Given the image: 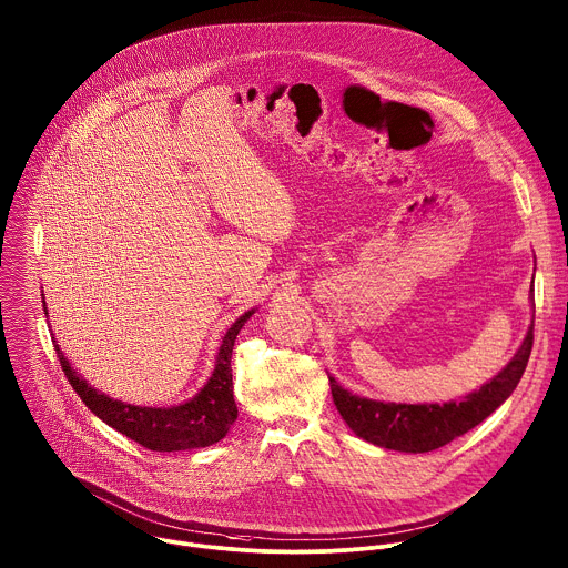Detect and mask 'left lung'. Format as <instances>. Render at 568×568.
I'll return each mask as SVG.
<instances>
[{
  "label": "left lung",
  "mask_w": 568,
  "mask_h": 568,
  "mask_svg": "<svg viewBox=\"0 0 568 568\" xmlns=\"http://www.w3.org/2000/svg\"><path fill=\"white\" fill-rule=\"evenodd\" d=\"M531 347L534 325L529 327V334L514 361L496 378H491V383L483 385L463 400H452L445 405L378 403L349 394L329 376L332 398L343 420L358 438L405 454L434 452L480 425L514 394L527 369Z\"/></svg>",
  "instance_id": "left-lung-1"
}]
</instances>
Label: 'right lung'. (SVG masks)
<instances>
[{
  "label": "right lung",
  "instance_id": "right-lung-1",
  "mask_svg": "<svg viewBox=\"0 0 568 568\" xmlns=\"http://www.w3.org/2000/svg\"><path fill=\"white\" fill-rule=\"evenodd\" d=\"M45 312V307H43ZM254 314L245 312L225 334L216 367L207 385L187 403L179 407H136L125 405L121 400H112L97 389H92L65 361L54 345L57 358L61 369L77 392V396L85 403V407L99 416L105 425L116 429L119 434L128 436L130 440L139 443L150 452H185V449H201L219 443L236 420V403H234V387H232V349L234 341L245 325V321Z\"/></svg>",
  "mask_w": 568,
  "mask_h": 568
}]
</instances>
